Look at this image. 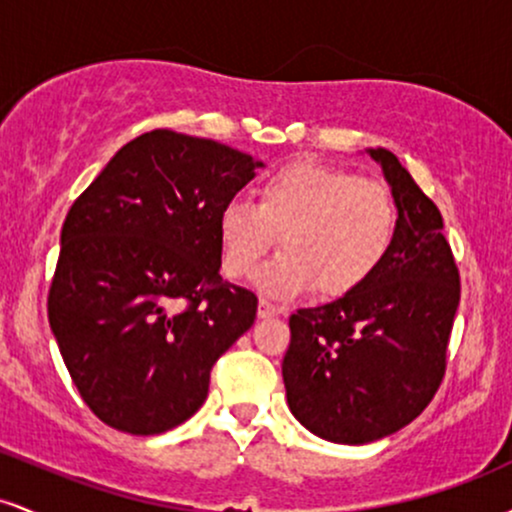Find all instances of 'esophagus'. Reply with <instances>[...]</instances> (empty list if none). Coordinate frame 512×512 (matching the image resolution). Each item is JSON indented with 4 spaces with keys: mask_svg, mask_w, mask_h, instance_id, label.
<instances>
[{
    "mask_svg": "<svg viewBox=\"0 0 512 512\" xmlns=\"http://www.w3.org/2000/svg\"><path fill=\"white\" fill-rule=\"evenodd\" d=\"M279 313H281L279 305H274V303L264 301V298L260 301V305H257V315H260L262 320H264V317H274V315H279Z\"/></svg>",
    "mask_w": 512,
    "mask_h": 512,
    "instance_id": "34e87169",
    "label": "esophagus"
}]
</instances>
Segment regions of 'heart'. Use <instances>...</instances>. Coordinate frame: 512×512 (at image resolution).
Listing matches in <instances>:
<instances>
[{"mask_svg":"<svg viewBox=\"0 0 512 512\" xmlns=\"http://www.w3.org/2000/svg\"><path fill=\"white\" fill-rule=\"evenodd\" d=\"M221 267L231 279L255 274L281 236V252L257 276L269 296L354 293L383 267L397 236V207L380 182L344 168L301 161L257 187L255 207L228 202L216 219Z\"/></svg>","mask_w":512,"mask_h":512,"instance_id":"obj_1","label":"heart"}]
</instances>
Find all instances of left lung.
Listing matches in <instances>:
<instances>
[{
	"label": "left lung",
	"mask_w": 512,
	"mask_h": 512,
	"mask_svg": "<svg viewBox=\"0 0 512 512\" xmlns=\"http://www.w3.org/2000/svg\"><path fill=\"white\" fill-rule=\"evenodd\" d=\"M366 154L380 163L395 199V243L361 289L291 315L281 363L291 414L342 445L392 436L428 407L460 305L438 207L392 151Z\"/></svg>",
	"instance_id": "obj_1"
}]
</instances>
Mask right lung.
I'll return each mask as SVG.
<instances>
[{
    "label": "right lung",
    "mask_w": 512,
    "mask_h": 512,
    "mask_svg": "<svg viewBox=\"0 0 512 512\" xmlns=\"http://www.w3.org/2000/svg\"><path fill=\"white\" fill-rule=\"evenodd\" d=\"M255 168L262 161L214 139L154 129L122 146L69 209L50 330L103 424L132 436L180 426L255 322V293L219 274L216 231Z\"/></svg>",
    "instance_id": "1"
}]
</instances>
